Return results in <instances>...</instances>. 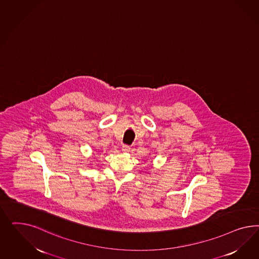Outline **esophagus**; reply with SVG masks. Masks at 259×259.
<instances>
[{
	"instance_id": "esophagus-1",
	"label": "esophagus",
	"mask_w": 259,
	"mask_h": 259,
	"mask_svg": "<svg viewBox=\"0 0 259 259\" xmlns=\"http://www.w3.org/2000/svg\"><path fill=\"white\" fill-rule=\"evenodd\" d=\"M121 150H122L123 153H129L130 152V147L128 145H123Z\"/></svg>"
}]
</instances>
